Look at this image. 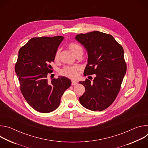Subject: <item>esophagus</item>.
<instances>
[{"label": "esophagus", "instance_id": "34e87169", "mask_svg": "<svg viewBox=\"0 0 148 148\" xmlns=\"http://www.w3.org/2000/svg\"><path fill=\"white\" fill-rule=\"evenodd\" d=\"M71 84H72L73 86H75V85H77V82L76 81H71Z\"/></svg>", "mask_w": 148, "mask_h": 148}]
</instances>
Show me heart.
I'll return each instance as SVG.
<instances>
[{
	"instance_id": "b5f03b06",
	"label": "heart",
	"mask_w": 148,
	"mask_h": 148,
	"mask_svg": "<svg viewBox=\"0 0 148 148\" xmlns=\"http://www.w3.org/2000/svg\"><path fill=\"white\" fill-rule=\"evenodd\" d=\"M68 47H69V49L70 50V51L75 56L80 52H83L82 47L76 43H70ZM58 57H59V51L57 50L55 54V59L57 60L58 58ZM78 68L77 67L67 66L61 70V74L64 76H66L67 77H69L70 78L75 79L78 77Z\"/></svg>"
}]
</instances>
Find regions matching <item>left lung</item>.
Returning a JSON list of instances; mask_svg holds the SVG:
<instances>
[{"label": "left lung", "instance_id": "1", "mask_svg": "<svg viewBox=\"0 0 148 148\" xmlns=\"http://www.w3.org/2000/svg\"><path fill=\"white\" fill-rule=\"evenodd\" d=\"M75 38L88 54L84 75L95 74L92 82L87 78L79 82L86 88L79 102L90 110H104L115 101L126 74L123 49L111 35L98 31L77 34Z\"/></svg>", "mask_w": 148, "mask_h": 148}]
</instances>
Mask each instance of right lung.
Masks as SVG:
<instances>
[{"label": "right lung", "mask_w": 148, "mask_h": 148, "mask_svg": "<svg viewBox=\"0 0 148 148\" xmlns=\"http://www.w3.org/2000/svg\"><path fill=\"white\" fill-rule=\"evenodd\" d=\"M62 36L34 37L18 51L15 71L20 91L30 106L38 112L49 113L56 110L64 91L71 81L59 76L48 82L47 74L52 71L49 64L54 61Z\"/></svg>", "instance_id": "1"}]
</instances>
